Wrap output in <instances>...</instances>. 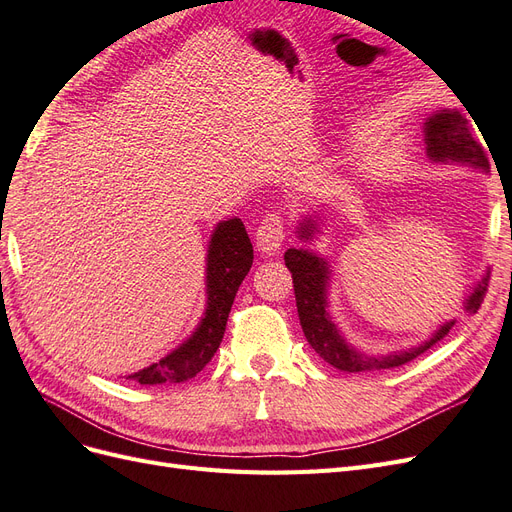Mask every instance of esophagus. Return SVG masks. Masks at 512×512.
<instances>
[{
	"label": "esophagus",
	"instance_id": "1",
	"mask_svg": "<svg viewBox=\"0 0 512 512\" xmlns=\"http://www.w3.org/2000/svg\"><path fill=\"white\" fill-rule=\"evenodd\" d=\"M286 237V224H284V215L282 213H269L265 220L260 222L256 230V247L262 254H277L282 250V243Z\"/></svg>",
	"mask_w": 512,
	"mask_h": 512
}]
</instances>
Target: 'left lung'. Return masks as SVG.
Returning a JSON list of instances; mask_svg holds the SVG:
<instances>
[{"instance_id":"1","label":"left lung","mask_w":512,"mask_h":512,"mask_svg":"<svg viewBox=\"0 0 512 512\" xmlns=\"http://www.w3.org/2000/svg\"><path fill=\"white\" fill-rule=\"evenodd\" d=\"M425 143H427V156L433 162H461L472 164L487 170V158L480 145L474 141L468 119L463 117L457 108H444V111L431 115L425 121ZM299 239L312 241L318 232V224L312 218H305L299 226ZM286 267L292 273L294 284V299H297V312L301 320V329L307 337L309 346H312L324 361L329 365L342 369V371H367V369H391L399 367L418 354L429 350L433 344H438L442 337L448 335L453 329L455 320L444 322L442 327L433 333L425 344L418 348H410L406 352H395L386 356H365L359 350L348 346L342 333L337 331L335 322L327 312V286H329V265L322 256L303 250V247H290L284 254ZM489 275H483L470 297L463 303V309L468 314H476L487 292Z\"/></svg>"}]
</instances>
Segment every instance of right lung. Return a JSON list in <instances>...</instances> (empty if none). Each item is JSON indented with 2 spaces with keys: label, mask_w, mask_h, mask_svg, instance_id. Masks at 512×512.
<instances>
[{
  "label": "right lung",
  "mask_w": 512,
  "mask_h": 512,
  "mask_svg": "<svg viewBox=\"0 0 512 512\" xmlns=\"http://www.w3.org/2000/svg\"><path fill=\"white\" fill-rule=\"evenodd\" d=\"M254 250L239 218L220 222L213 230L207 254V309L188 342L128 376L136 384H177L194 378L213 359L226 331V320L237 290L252 267Z\"/></svg>",
  "instance_id": "right-lung-1"
}]
</instances>
